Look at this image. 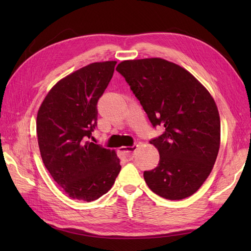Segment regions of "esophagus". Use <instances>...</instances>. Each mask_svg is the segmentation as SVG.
Instances as JSON below:
<instances>
[{
  "label": "esophagus",
  "mask_w": 251,
  "mask_h": 251,
  "mask_svg": "<svg viewBox=\"0 0 251 251\" xmlns=\"http://www.w3.org/2000/svg\"><path fill=\"white\" fill-rule=\"evenodd\" d=\"M138 145H136V143H134L132 146H129V147H121L119 149V153H120V156L125 159V161H131L132 158H134V155H135V150L137 149Z\"/></svg>",
  "instance_id": "1"
}]
</instances>
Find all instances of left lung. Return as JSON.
I'll use <instances>...</instances> for the list:
<instances>
[{"label": "left lung", "instance_id": "1", "mask_svg": "<svg viewBox=\"0 0 251 251\" xmlns=\"http://www.w3.org/2000/svg\"><path fill=\"white\" fill-rule=\"evenodd\" d=\"M140 101L152 126L157 167L143 173L154 193L182 200L199 190L214 167L220 147V116L215 100L197 79L161 58L122 61L116 68Z\"/></svg>", "mask_w": 251, "mask_h": 251}]
</instances>
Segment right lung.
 Segmentation results:
<instances>
[{
    "label": "right lung",
    "mask_w": 251,
    "mask_h": 251,
    "mask_svg": "<svg viewBox=\"0 0 251 251\" xmlns=\"http://www.w3.org/2000/svg\"><path fill=\"white\" fill-rule=\"evenodd\" d=\"M115 65L116 61L90 63L60 79L37 112L42 159L52 179L74 200H98L120 174L115 151L88 140L97 126L98 100Z\"/></svg>",
    "instance_id": "1"
}]
</instances>
